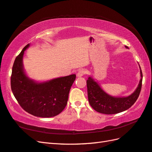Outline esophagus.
Returning <instances> with one entry per match:
<instances>
[{"label":"esophagus","instance_id":"1","mask_svg":"<svg viewBox=\"0 0 152 152\" xmlns=\"http://www.w3.org/2000/svg\"><path fill=\"white\" fill-rule=\"evenodd\" d=\"M86 74V71L83 69H80L77 73V76L78 77H82L83 76H84Z\"/></svg>","mask_w":152,"mask_h":152}]
</instances>
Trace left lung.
I'll return each instance as SVG.
<instances>
[{
    "instance_id": "left-lung-1",
    "label": "left lung",
    "mask_w": 152,
    "mask_h": 152,
    "mask_svg": "<svg viewBox=\"0 0 152 152\" xmlns=\"http://www.w3.org/2000/svg\"><path fill=\"white\" fill-rule=\"evenodd\" d=\"M140 76L141 79L136 91L127 97H114L108 95L91 77H89L87 80V88L90 105L95 111L104 114H115L129 109L134 104L140 95L142 82L141 69Z\"/></svg>"
}]
</instances>
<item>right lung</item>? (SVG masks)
<instances>
[{"label": "right lung", "instance_id": "obj_1", "mask_svg": "<svg viewBox=\"0 0 152 152\" xmlns=\"http://www.w3.org/2000/svg\"><path fill=\"white\" fill-rule=\"evenodd\" d=\"M24 47L16 57L12 67L11 89L19 104L25 111L37 117L51 118L62 112L67 104L75 74L56 78L44 83H36L28 79L23 68Z\"/></svg>", "mask_w": 152, "mask_h": 152}]
</instances>
